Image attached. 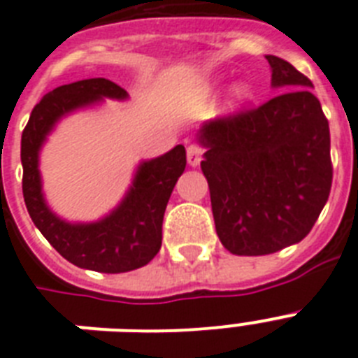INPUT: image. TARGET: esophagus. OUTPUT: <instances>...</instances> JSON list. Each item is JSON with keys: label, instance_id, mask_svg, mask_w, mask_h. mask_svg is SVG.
<instances>
[{"label": "esophagus", "instance_id": "34e87169", "mask_svg": "<svg viewBox=\"0 0 358 358\" xmlns=\"http://www.w3.org/2000/svg\"><path fill=\"white\" fill-rule=\"evenodd\" d=\"M203 157V150L197 144H190L187 148V161L190 166H197L201 162Z\"/></svg>", "mask_w": 358, "mask_h": 358}]
</instances>
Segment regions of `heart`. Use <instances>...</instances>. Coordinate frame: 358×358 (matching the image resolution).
<instances>
[{"mask_svg": "<svg viewBox=\"0 0 358 358\" xmlns=\"http://www.w3.org/2000/svg\"><path fill=\"white\" fill-rule=\"evenodd\" d=\"M220 87V81H216L213 87L208 88L207 92L213 94L216 92ZM251 96H253V88H251L250 83H238V85H234L233 90H231V103H233V107H240V105H244L245 101H250Z\"/></svg>", "mask_w": 358, "mask_h": 358, "instance_id": "b5f03b06", "label": "heart"}]
</instances>
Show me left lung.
<instances>
[{
    "instance_id": "1",
    "label": "left lung",
    "mask_w": 358,
    "mask_h": 358,
    "mask_svg": "<svg viewBox=\"0 0 358 358\" xmlns=\"http://www.w3.org/2000/svg\"><path fill=\"white\" fill-rule=\"evenodd\" d=\"M266 59L271 87L290 90L197 133L216 233L233 255H270L301 242L333 182L329 122L313 83L290 62Z\"/></svg>"
}]
</instances>
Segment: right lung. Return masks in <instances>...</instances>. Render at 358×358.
I'll return each mask as SVG.
<instances>
[{"instance_id": "right-lung-1", "label": "right lung", "mask_w": 358, "mask_h": 358, "mask_svg": "<svg viewBox=\"0 0 358 358\" xmlns=\"http://www.w3.org/2000/svg\"><path fill=\"white\" fill-rule=\"evenodd\" d=\"M103 98L125 99L116 83L96 77L62 85L36 103L22 133L24 199L33 224L71 264L103 273H124L150 262L162 244L166 205L187 166L185 145L140 162L133 185L113 213L92 224H70L59 218L44 199L38 153L62 116L90 107Z\"/></svg>"}]
</instances>
